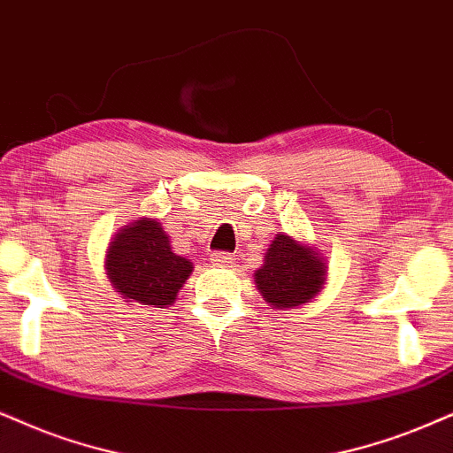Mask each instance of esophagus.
I'll use <instances>...</instances> for the list:
<instances>
[{"instance_id":"obj_1","label":"esophagus","mask_w":453,"mask_h":453,"mask_svg":"<svg viewBox=\"0 0 453 453\" xmlns=\"http://www.w3.org/2000/svg\"><path fill=\"white\" fill-rule=\"evenodd\" d=\"M211 263L213 265H221V267H227L234 263V255L232 253H221V250H217V253H211Z\"/></svg>"}]
</instances>
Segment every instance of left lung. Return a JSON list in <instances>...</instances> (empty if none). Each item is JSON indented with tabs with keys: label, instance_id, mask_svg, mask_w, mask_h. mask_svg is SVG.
I'll return each instance as SVG.
<instances>
[{
	"label": "left lung",
	"instance_id": "left-lung-1",
	"mask_svg": "<svg viewBox=\"0 0 453 453\" xmlns=\"http://www.w3.org/2000/svg\"><path fill=\"white\" fill-rule=\"evenodd\" d=\"M326 263L313 246L280 232L269 244L265 261L255 272V284L272 309H295L322 293Z\"/></svg>",
	"mask_w": 453,
	"mask_h": 453
}]
</instances>
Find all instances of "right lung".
<instances>
[{
	"instance_id": "right-lung-1",
	"label": "right lung",
	"mask_w": 453,
	"mask_h": 453,
	"mask_svg": "<svg viewBox=\"0 0 453 453\" xmlns=\"http://www.w3.org/2000/svg\"><path fill=\"white\" fill-rule=\"evenodd\" d=\"M106 276L123 299L167 307L192 273V261L171 249L157 219L140 217L117 232L106 250Z\"/></svg>"
}]
</instances>
